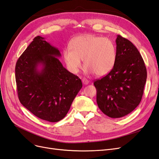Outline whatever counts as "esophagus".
Listing matches in <instances>:
<instances>
[{"label": "esophagus", "mask_w": 159, "mask_h": 159, "mask_svg": "<svg viewBox=\"0 0 159 159\" xmlns=\"http://www.w3.org/2000/svg\"><path fill=\"white\" fill-rule=\"evenodd\" d=\"M82 82L84 85H88L89 83V81L87 79H85V78H83L82 79Z\"/></svg>", "instance_id": "esophagus-1"}]
</instances>
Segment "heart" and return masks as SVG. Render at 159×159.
<instances>
[{"label":"heart","instance_id":"b5f03b06","mask_svg":"<svg viewBox=\"0 0 159 159\" xmlns=\"http://www.w3.org/2000/svg\"><path fill=\"white\" fill-rule=\"evenodd\" d=\"M70 48L63 52V56L68 70L73 74L79 71L83 60L85 71L98 76L109 74L115 66L117 58L116 46L109 38L85 34L74 38Z\"/></svg>","mask_w":159,"mask_h":159}]
</instances>
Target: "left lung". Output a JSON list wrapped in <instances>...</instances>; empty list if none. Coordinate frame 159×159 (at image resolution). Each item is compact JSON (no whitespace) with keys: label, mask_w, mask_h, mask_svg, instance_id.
<instances>
[{"label":"left lung","mask_w":159,"mask_h":159,"mask_svg":"<svg viewBox=\"0 0 159 159\" xmlns=\"http://www.w3.org/2000/svg\"><path fill=\"white\" fill-rule=\"evenodd\" d=\"M116 44L113 68L93 82L99 108L111 118L125 116L138 106L147 80L146 66L137 48L120 35Z\"/></svg>","instance_id":"1"}]
</instances>
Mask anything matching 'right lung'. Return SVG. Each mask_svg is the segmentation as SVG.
Masks as SVG:
<instances>
[{
  "mask_svg": "<svg viewBox=\"0 0 159 159\" xmlns=\"http://www.w3.org/2000/svg\"><path fill=\"white\" fill-rule=\"evenodd\" d=\"M58 49L38 36L18 59L15 78L18 99L24 107L41 119H63L82 88L78 76L67 70L57 57ZM42 66L41 70L38 66Z\"/></svg>",
  "mask_w": 159,
  "mask_h": 159,
  "instance_id": "add662e5",
  "label": "right lung"
}]
</instances>
